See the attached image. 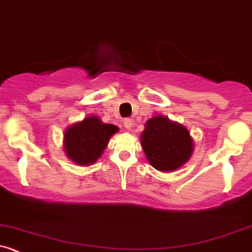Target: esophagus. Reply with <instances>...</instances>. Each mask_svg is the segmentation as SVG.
Returning a JSON list of instances; mask_svg holds the SVG:
<instances>
[{"label":"esophagus","mask_w":252,"mask_h":252,"mask_svg":"<svg viewBox=\"0 0 252 252\" xmlns=\"http://www.w3.org/2000/svg\"><path fill=\"white\" fill-rule=\"evenodd\" d=\"M123 124H124V126H126V129H128V130H130V129L133 128L134 122H133V119H130V118H126V119H124Z\"/></svg>","instance_id":"obj_1"}]
</instances>
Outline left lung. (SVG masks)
I'll use <instances>...</instances> for the list:
<instances>
[{"mask_svg": "<svg viewBox=\"0 0 252 252\" xmlns=\"http://www.w3.org/2000/svg\"><path fill=\"white\" fill-rule=\"evenodd\" d=\"M141 146L151 165L159 171L176 170L193 153L189 130L164 116H155L146 122Z\"/></svg>", "mask_w": 252, "mask_h": 252, "instance_id": "left-lung-1", "label": "left lung"}]
</instances>
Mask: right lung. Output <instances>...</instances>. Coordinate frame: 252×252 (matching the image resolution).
<instances>
[{"instance_id":"right-lung-1","label":"right lung","mask_w":252,"mask_h":252,"mask_svg":"<svg viewBox=\"0 0 252 252\" xmlns=\"http://www.w3.org/2000/svg\"><path fill=\"white\" fill-rule=\"evenodd\" d=\"M117 131V126L102 123L95 116L86 117L65 130L63 148L66 156L78 165H91L101 157L111 136Z\"/></svg>"}]
</instances>
